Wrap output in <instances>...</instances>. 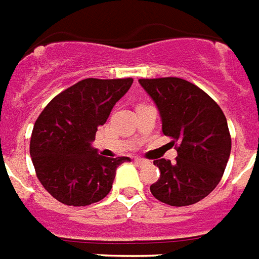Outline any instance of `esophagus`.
Returning <instances> with one entry per match:
<instances>
[{"label": "esophagus", "instance_id": "obj_1", "mask_svg": "<svg viewBox=\"0 0 259 259\" xmlns=\"http://www.w3.org/2000/svg\"><path fill=\"white\" fill-rule=\"evenodd\" d=\"M134 161L137 163V164L143 165V164H147L148 160H145V159H143V157H134Z\"/></svg>", "mask_w": 259, "mask_h": 259}]
</instances>
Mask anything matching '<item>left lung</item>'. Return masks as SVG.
Listing matches in <instances>:
<instances>
[{
	"label": "left lung",
	"instance_id": "8db88e82",
	"mask_svg": "<svg viewBox=\"0 0 259 259\" xmlns=\"http://www.w3.org/2000/svg\"><path fill=\"white\" fill-rule=\"evenodd\" d=\"M140 85L160 112L164 136L177 141V161L153 160L160 178L155 198L171 206L198 202L214 190L231 153V136L222 108L194 84L178 78H141Z\"/></svg>",
	"mask_w": 259,
	"mask_h": 259
}]
</instances>
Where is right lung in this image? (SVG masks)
I'll return each mask as SVG.
<instances>
[{
    "mask_svg": "<svg viewBox=\"0 0 259 259\" xmlns=\"http://www.w3.org/2000/svg\"><path fill=\"white\" fill-rule=\"evenodd\" d=\"M133 78H85L57 95L35 122L29 153L37 179L55 200L85 206L110 193L116 168L129 157H106L95 134Z\"/></svg>",
    "mask_w": 259,
    "mask_h": 259,
    "instance_id": "1",
    "label": "right lung"
}]
</instances>
